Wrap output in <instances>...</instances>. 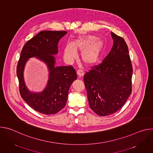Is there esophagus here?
Here are the masks:
<instances>
[{
	"mask_svg": "<svg viewBox=\"0 0 153 153\" xmlns=\"http://www.w3.org/2000/svg\"><path fill=\"white\" fill-rule=\"evenodd\" d=\"M77 76H78V77H79V78L82 77L83 76V75H84V73H83V71L81 70H77Z\"/></svg>",
	"mask_w": 153,
	"mask_h": 153,
	"instance_id": "obj_1",
	"label": "esophagus"
}]
</instances>
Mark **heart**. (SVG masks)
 <instances>
[{
  "label": "heart",
  "instance_id": "obj_1",
  "mask_svg": "<svg viewBox=\"0 0 153 153\" xmlns=\"http://www.w3.org/2000/svg\"><path fill=\"white\" fill-rule=\"evenodd\" d=\"M105 48L104 41L93 35L79 36L72 43H67L63 48L65 62L72 63L77 56V51H82V62L88 67H92L99 60Z\"/></svg>",
  "mask_w": 153,
  "mask_h": 153
}]
</instances>
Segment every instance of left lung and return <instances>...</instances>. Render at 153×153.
Returning a JSON list of instances; mask_svg holds the SVG:
<instances>
[{
    "label": "left lung",
    "instance_id": "1",
    "mask_svg": "<svg viewBox=\"0 0 153 153\" xmlns=\"http://www.w3.org/2000/svg\"><path fill=\"white\" fill-rule=\"evenodd\" d=\"M113 47L99 66L84 76L90 107L97 115L112 114L131 94L133 68L124 39L111 32Z\"/></svg>",
    "mask_w": 153,
    "mask_h": 153
}]
</instances>
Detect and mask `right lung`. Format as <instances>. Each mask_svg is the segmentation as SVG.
Instances as JSON below:
<instances>
[{
    "mask_svg": "<svg viewBox=\"0 0 153 153\" xmlns=\"http://www.w3.org/2000/svg\"><path fill=\"white\" fill-rule=\"evenodd\" d=\"M67 32L42 31L28 40L22 50L17 67L21 97L36 111L43 114H56L65 107L69 89L77 79L72 66H56L54 55L58 53V43ZM36 57L46 65L49 79L45 88L40 92H31L24 79L25 65L29 58Z\"/></svg>",
    "mask_w": 153,
    "mask_h": 153,
    "instance_id": "1",
    "label": "right lung"
}]
</instances>
